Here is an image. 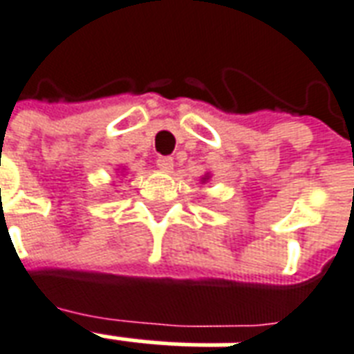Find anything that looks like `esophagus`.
<instances>
[{
    "label": "esophagus",
    "instance_id": "34e87169",
    "mask_svg": "<svg viewBox=\"0 0 354 354\" xmlns=\"http://www.w3.org/2000/svg\"><path fill=\"white\" fill-rule=\"evenodd\" d=\"M158 167L161 169V171H171L172 167H174V159L167 158V156H163V158H158Z\"/></svg>",
    "mask_w": 354,
    "mask_h": 354
}]
</instances>
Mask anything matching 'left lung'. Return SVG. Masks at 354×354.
Listing matches in <instances>:
<instances>
[{
	"instance_id": "left-lung-1",
	"label": "left lung",
	"mask_w": 354,
	"mask_h": 354,
	"mask_svg": "<svg viewBox=\"0 0 354 354\" xmlns=\"http://www.w3.org/2000/svg\"><path fill=\"white\" fill-rule=\"evenodd\" d=\"M207 178H209V176H207V174H206V176H204V178H202V182H206V180H207Z\"/></svg>"
}]
</instances>
